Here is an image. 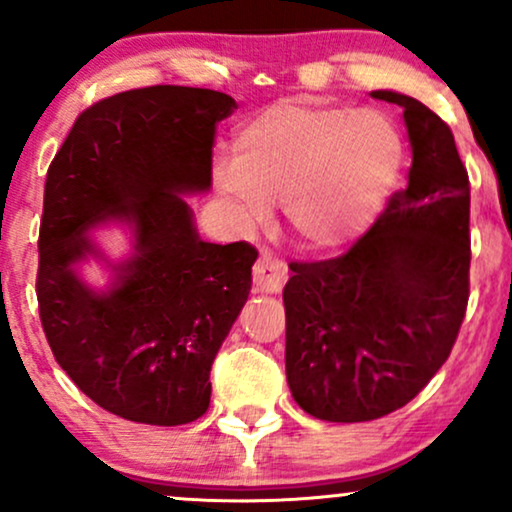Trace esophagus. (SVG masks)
I'll use <instances>...</instances> for the list:
<instances>
[{"instance_id":"esophagus-1","label":"esophagus","mask_w":512,"mask_h":512,"mask_svg":"<svg viewBox=\"0 0 512 512\" xmlns=\"http://www.w3.org/2000/svg\"><path fill=\"white\" fill-rule=\"evenodd\" d=\"M286 264L279 262L276 257L272 255H260V260L255 262V267H252V284H255V291H262V293H276L281 291V286L286 284Z\"/></svg>"}]
</instances>
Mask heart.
I'll return each mask as SVG.
<instances>
[{
    "mask_svg": "<svg viewBox=\"0 0 512 512\" xmlns=\"http://www.w3.org/2000/svg\"><path fill=\"white\" fill-rule=\"evenodd\" d=\"M402 161L404 137L383 110L281 101L240 127L216 182L248 223L284 199L293 236L332 250L383 211Z\"/></svg>",
    "mask_w": 512,
    "mask_h": 512,
    "instance_id": "1",
    "label": "heart"
}]
</instances>
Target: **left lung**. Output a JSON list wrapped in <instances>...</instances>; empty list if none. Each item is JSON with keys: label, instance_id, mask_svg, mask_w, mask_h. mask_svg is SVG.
<instances>
[{"label": "left lung", "instance_id": "obj_1", "mask_svg": "<svg viewBox=\"0 0 512 512\" xmlns=\"http://www.w3.org/2000/svg\"><path fill=\"white\" fill-rule=\"evenodd\" d=\"M373 98L404 110L407 187L344 255L293 262L284 289L291 395L334 424L380 419L419 395L469 301V175L455 137L416 98Z\"/></svg>", "mask_w": 512, "mask_h": 512}]
</instances>
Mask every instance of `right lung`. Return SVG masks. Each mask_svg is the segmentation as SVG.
<instances>
[{"label":"right lung","mask_w":512,"mask_h":512,"mask_svg":"<svg viewBox=\"0 0 512 512\" xmlns=\"http://www.w3.org/2000/svg\"><path fill=\"white\" fill-rule=\"evenodd\" d=\"M238 105L211 88H132L76 117L48 168L38 238L40 322L64 373L127 421L180 426L209 409L211 363L248 301L257 250L204 243L182 195L211 187L216 125ZM120 220L133 255L98 294L73 264L87 228Z\"/></svg>","instance_id":"obj_1"}]
</instances>
